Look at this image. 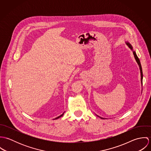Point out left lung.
<instances>
[{
	"mask_svg": "<svg viewBox=\"0 0 151 151\" xmlns=\"http://www.w3.org/2000/svg\"><path fill=\"white\" fill-rule=\"evenodd\" d=\"M126 44L129 46V48L131 49V50H132V47L131 46V45H130V43H129V42H126ZM133 54H134V57H135V60H136V61H137V62L138 63V64L139 65V69H140V71H141V83H142V78H143V74H142V67H141V63H140V61H139V58H138V56H137V55H136V53H135V52H134V51H133ZM101 119H104V118H102V117H101Z\"/></svg>",
	"mask_w": 151,
	"mask_h": 151,
	"instance_id": "1",
	"label": "left lung"
}]
</instances>
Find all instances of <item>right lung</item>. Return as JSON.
<instances>
[{"label": "right lung", "mask_w": 151, "mask_h": 151, "mask_svg": "<svg viewBox=\"0 0 151 151\" xmlns=\"http://www.w3.org/2000/svg\"><path fill=\"white\" fill-rule=\"evenodd\" d=\"M64 113H65V112H64V113H63V114H61V115H60V116H58V117H56V118H55V119H58V118H59V117H62V116H63V114H64Z\"/></svg>", "instance_id": "right-lung-1"}]
</instances>
